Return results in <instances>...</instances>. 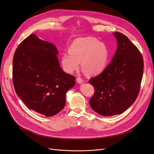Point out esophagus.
<instances>
[{
  "mask_svg": "<svg viewBox=\"0 0 154 154\" xmlns=\"http://www.w3.org/2000/svg\"><path fill=\"white\" fill-rule=\"evenodd\" d=\"M76 80H77V82H78V83H80V84H81V83L84 82V81H83V79H82L81 78H76Z\"/></svg>",
  "mask_w": 154,
  "mask_h": 154,
  "instance_id": "1",
  "label": "esophagus"
}]
</instances>
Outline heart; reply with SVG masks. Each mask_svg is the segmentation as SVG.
<instances>
[{
	"label": "heart",
	"mask_w": 154,
	"mask_h": 154,
	"mask_svg": "<svg viewBox=\"0 0 154 154\" xmlns=\"http://www.w3.org/2000/svg\"><path fill=\"white\" fill-rule=\"evenodd\" d=\"M109 56V49L103 44L92 37L78 38L69 48V53L61 57L64 71L72 73L81 67L88 75H97L105 69Z\"/></svg>",
	"instance_id": "obj_1"
}]
</instances>
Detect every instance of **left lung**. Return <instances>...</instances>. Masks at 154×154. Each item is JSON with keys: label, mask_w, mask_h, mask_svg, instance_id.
Masks as SVG:
<instances>
[{"label": "left lung", "mask_w": 154, "mask_h": 154, "mask_svg": "<svg viewBox=\"0 0 154 154\" xmlns=\"http://www.w3.org/2000/svg\"><path fill=\"white\" fill-rule=\"evenodd\" d=\"M118 48L111 62L99 75L91 78L94 94L89 101L91 108L103 116L122 114L136 100L143 74L140 51L127 36L113 33Z\"/></svg>", "instance_id": "obj_1"}]
</instances>
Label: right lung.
I'll return each instance as SVG.
<instances>
[{"label":"right lung","instance_id":"obj_1","mask_svg":"<svg viewBox=\"0 0 154 154\" xmlns=\"http://www.w3.org/2000/svg\"><path fill=\"white\" fill-rule=\"evenodd\" d=\"M56 46L31 34L18 46L13 59V82L27 107L50 117L66 105L75 77L60 67Z\"/></svg>","mask_w":154,"mask_h":154}]
</instances>
